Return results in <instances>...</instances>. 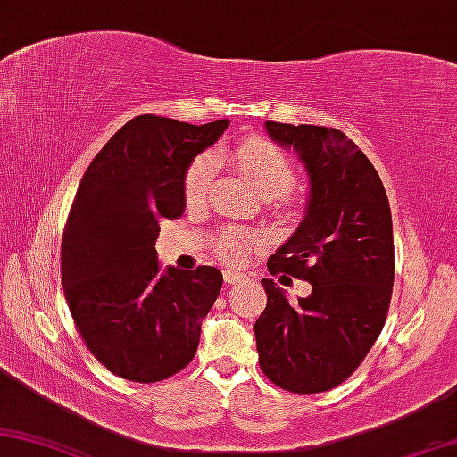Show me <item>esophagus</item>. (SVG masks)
Masks as SVG:
<instances>
[{
    "label": "esophagus",
    "instance_id": "1",
    "mask_svg": "<svg viewBox=\"0 0 457 457\" xmlns=\"http://www.w3.org/2000/svg\"><path fill=\"white\" fill-rule=\"evenodd\" d=\"M242 278H245V274H242V271L236 270V268H228V270L223 271L225 285H234V282H238Z\"/></svg>",
    "mask_w": 457,
    "mask_h": 457
}]
</instances>
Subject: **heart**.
<instances>
[{"label":"heart","mask_w":457,"mask_h":457,"mask_svg":"<svg viewBox=\"0 0 457 457\" xmlns=\"http://www.w3.org/2000/svg\"><path fill=\"white\" fill-rule=\"evenodd\" d=\"M228 155L238 166L242 175L246 177L248 186L265 200L274 198L276 202H285L288 198V189L295 186L297 170L293 160L276 143L268 141L265 137L242 138ZM215 172L217 160L209 154H202L189 162L186 175H183V198H186L189 206L200 204L206 198ZM262 245L263 236L259 232L242 228H228L219 234L215 251L223 262L236 263Z\"/></svg>","instance_id":"obj_1"}]
</instances>
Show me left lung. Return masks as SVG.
Segmentation results:
<instances>
[{
  "instance_id": "obj_1",
  "label": "left lung",
  "mask_w": 457,
  "mask_h": 457,
  "mask_svg": "<svg viewBox=\"0 0 457 457\" xmlns=\"http://www.w3.org/2000/svg\"><path fill=\"white\" fill-rule=\"evenodd\" d=\"M270 137L293 147L310 175L308 215L268 259L270 274L308 280L312 293L288 302L274 280L255 322L259 367L295 395L327 392L361 367L388 316L395 240L378 170L342 130L265 122Z\"/></svg>"
}]
</instances>
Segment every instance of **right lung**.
<instances>
[{"label": "right lung", "instance_id": "right-lung-1", "mask_svg": "<svg viewBox=\"0 0 457 457\" xmlns=\"http://www.w3.org/2000/svg\"><path fill=\"white\" fill-rule=\"evenodd\" d=\"M228 120L194 126L137 115L95 155L61 242V282L75 328L96 361L138 384L169 379L198 350L202 319L221 291L212 265L160 274L162 219L183 215V175Z\"/></svg>", "mask_w": 457, "mask_h": 457}]
</instances>
